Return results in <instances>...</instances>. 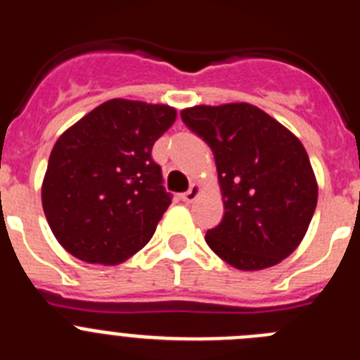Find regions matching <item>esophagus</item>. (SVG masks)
<instances>
[{
  "instance_id": "esophagus-1",
  "label": "esophagus",
  "mask_w": 360,
  "mask_h": 360,
  "mask_svg": "<svg viewBox=\"0 0 360 360\" xmlns=\"http://www.w3.org/2000/svg\"><path fill=\"white\" fill-rule=\"evenodd\" d=\"M198 195H200V186H198V184H193V186H191L189 189H187L186 193L182 195V200L186 203H191V202H195V200L198 198Z\"/></svg>"
}]
</instances>
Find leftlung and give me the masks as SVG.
<instances>
[{"instance_id": "1", "label": "left lung", "mask_w": 360, "mask_h": 360, "mask_svg": "<svg viewBox=\"0 0 360 360\" xmlns=\"http://www.w3.org/2000/svg\"><path fill=\"white\" fill-rule=\"evenodd\" d=\"M184 124L212 149L224 218L205 241L238 270L278 265L303 241L317 180L301 141L249 103L186 108Z\"/></svg>"}]
</instances>
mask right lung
<instances>
[{
  "mask_svg": "<svg viewBox=\"0 0 360 360\" xmlns=\"http://www.w3.org/2000/svg\"><path fill=\"white\" fill-rule=\"evenodd\" d=\"M174 119L167 104L111 98L57 139L41 200L72 256L119 265L151 240L171 203L151 149Z\"/></svg>",
  "mask_w": 360,
  "mask_h": 360,
  "instance_id": "1",
  "label": "right lung"
}]
</instances>
